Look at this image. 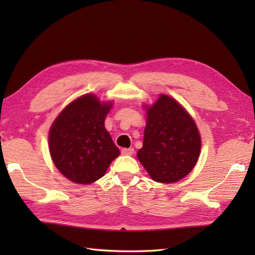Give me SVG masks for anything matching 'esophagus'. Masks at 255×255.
Returning <instances> with one entry per match:
<instances>
[{
  "label": "esophagus",
  "instance_id": "34e87169",
  "mask_svg": "<svg viewBox=\"0 0 255 255\" xmlns=\"http://www.w3.org/2000/svg\"><path fill=\"white\" fill-rule=\"evenodd\" d=\"M134 153L133 148H124L122 149V154L124 155H132Z\"/></svg>",
  "mask_w": 255,
  "mask_h": 255
}]
</instances>
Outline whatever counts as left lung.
<instances>
[{
    "label": "left lung",
    "mask_w": 255,
    "mask_h": 255,
    "mask_svg": "<svg viewBox=\"0 0 255 255\" xmlns=\"http://www.w3.org/2000/svg\"><path fill=\"white\" fill-rule=\"evenodd\" d=\"M145 108L147 125L138 160L153 181H180L194 169L200 153L196 124L180 103L164 94Z\"/></svg>",
    "instance_id": "1"
}]
</instances>
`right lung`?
Wrapping results in <instances>:
<instances>
[{"label": "right lung", "instance_id": "1", "mask_svg": "<svg viewBox=\"0 0 255 255\" xmlns=\"http://www.w3.org/2000/svg\"><path fill=\"white\" fill-rule=\"evenodd\" d=\"M112 103L85 94L59 114L49 130V151L57 169L70 181L91 184L104 176L119 155L105 128Z\"/></svg>", "mask_w": 255, "mask_h": 255}]
</instances>
